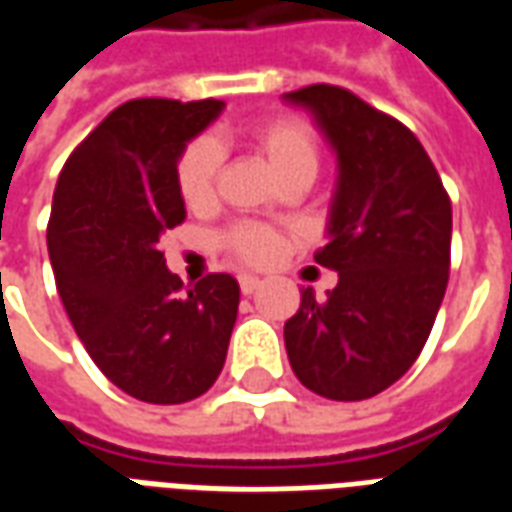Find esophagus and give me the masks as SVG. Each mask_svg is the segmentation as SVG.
Returning a JSON list of instances; mask_svg holds the SVG:
<instances>
[{
  "mask_svg": "<svg viewBox=\"0 0 512 512\" xmlns=\"http://www.w3.org/2000/svg\"><path fill=\"white\" fill-rule=\"evenodd\" d=\"M238 285H241V293H244V296H252V293L260 288V279L252 277V274H241V277H238Z\"/></svg>",
  "mask_w": 512,
  "mask_h": 512,
  "instance_id": "1",
  "label": "esophagus"
}]
</instances>
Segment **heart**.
<instances>
[{
    "mask_svg": "<svg viewBox=\"0 0 512 512\" xmlns=\"http://www.w3.org/2000/svg\"><path fill=\"white\" fill-rule=\"evenodd\" d=\"M268 164L274 167L279 180L290 175H315L318 169V136L307 120L293 115L268 117L249 131ZM216 175H219V147L211 136H197L183 147L175 167V180L183 202L189 208L211 205L216 194ZM224 246L246 263H266L277 252V238L266 227L257 224H238L224 233Z\"/></svg>",
    "mask_w": 512,
    "mask_h": 512,
    "instance_id": "obj_1",
    "label": "heart"
}]
</instances>
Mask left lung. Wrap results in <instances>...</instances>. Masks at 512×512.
<instances>
[{
	"label": "left lung",
	"mask_w": 512,
	"mask_h": 512,
	"mask_svg": "<svg viewBox=\"0 0 512 512\" xmlns=\"http://www.w3.org/2000/svg\"><path fill=\"white\" fill-rule=\"evenodd\" d=\"M337 153L329 244L315 263L337 288L301 293L285 323L293 373L315 395L367 400L417 362L450 277L452 205L419 139L334 84L285 93Z\"/></svg>",
	"instance_id": "obj_1"
}]
</instances>
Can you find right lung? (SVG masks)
Here are the masks:
<instances>
[{"instance_id": "1", "label": "right lung", "mask_w": 512, "mask_h": 512, "mask_svg": "<svg viewBox=\"0 0 512 512\" xmlns=\"http://www.w3.org/2000/svg\"><path fill=\"white\" fill-rule=\"evenodd\" d=\"M222 101L136 98L76 147L54 189L51 268L79 340L126 395L175 406L219 378L241 290L208 274L183 296L158 238L186 219L175 180L189 139Z\"/></svg>"}]
</instances>
